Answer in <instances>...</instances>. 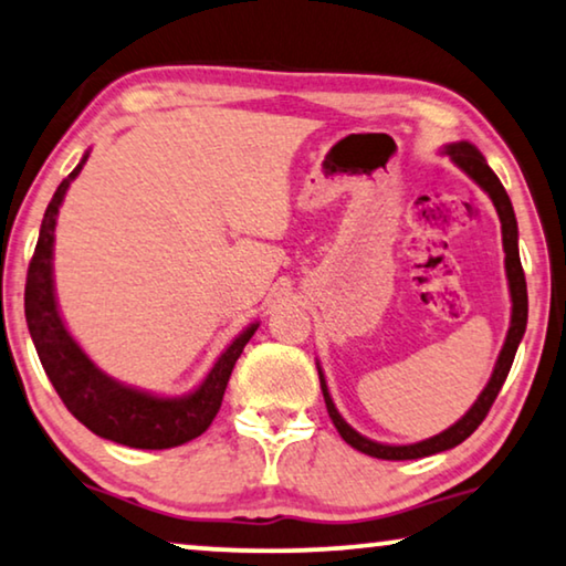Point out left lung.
Instances as JSON below:
<instances>
[{
  "instance_id": "1",
  "label": "left lung",
  "mask_w": 566,
  "mask_h": 566,
  "mask_svg": "<svg viewBox=\"0 0 566 566\" xmlns=\"http://www.w3.org/2000/svg\"><path fill=\"white\" fill-rule=\"evenodd\" d=\"M447 155L464 170L467 176L472 178L474 184H480V188H485V191L490 193V199H493V203H495L497 217H501L503 250H505V273H507V283H511V298H513L511 329H507V337H505L501 357H497L493 378H490L488 388L480 392V398L474 400V406L454 426H449L447 431H441V433H437V437H431L426 441H419V444L390 447V444H378V441H370V439H365L363 433H357L347 421L342 419L337 408H334L329 390H326L324 375H322V370H318V380H322L326 411H329L332 423L337 426L339 437L347 441L349 447H355L357 452L378 457V460H419V457L447 452V449L462 444V441L470 437V433L478 429L482 421H485L490 406L495 403L497 392H501L507 373H511L515 349H518V344L523 339V332H526L528 293H526V275H523V265H521V258H518V224H515L513 203H511V199H507L503 184L497 181V176L493 174V170H490V166L485 163V158H482V153L478 150V147L470 145V143H454V145L447 147Z\"/></svg>"
}]
</instances>
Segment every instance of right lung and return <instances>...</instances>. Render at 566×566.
<instances>
[{
  "label": "right lung",
  "mask_w": 566,
  "mask_h": 566,
  "mask_svg": "<svg viewBox=\"0 0 566 566\" xmlns=\"http://www.w3.org/2000/svg\"><path fill=\"white\" fill-rule=\"evenodd\" d=\"M86 158L88 153L71 170L69 178H63L59 191L48 203L43 224H40V237L28 268V283H24V318H28L30 337L35 342L43 370L65 408L96 437L135 449H170L186 444V441L201 437L214 421L229 375H232L244 344L255 334L258 324H252L248 332H242L229 344L224 355L211 367L207 380L186 398H155L150 392L125 388V385L106 378L65 332L53 296L51 260L55 217H59L65 191L78 176V170L84 168Z\"/></svg>",
  "instance_id": "add662e5"
}]
</instances>
